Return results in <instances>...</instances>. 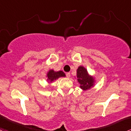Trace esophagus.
Masks as SVG:
<instances>
[{
  "mask_svg": "<svg viewBox=\"0 0 131 131\" xmlns=\"http://www.w3.org/2000/svg\"><path fill=\"white\" fill-rule=\"evenodd\" d=\"M66 76H67V77H68V78H70V73H66Z\"/></svg>",
  "mask_w": 131,
  "mask_h": 131,
  "instance_id": "obj_1",
  "label": "esophagus"
}]
</instances>
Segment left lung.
I'll return each mask as SVG.
<instances>
[{
	"instance_id": "obj_1",
	"label": "left lung",
	"mask_w": 131,
	"mask_h": 131,
	"mask_svg": "<svg viewBox=\"0 0 131 131\" xmlns=\"http://www.w3.org/2000/svg\"><path fill=\"white\" fill-rule=\"evenodd\" d=\"M78 82L80 83V87L86 90L90 89L93 85V78L89 76L87 71L83 67H79L77 71Z\"/></svg>"
}]
</instances>
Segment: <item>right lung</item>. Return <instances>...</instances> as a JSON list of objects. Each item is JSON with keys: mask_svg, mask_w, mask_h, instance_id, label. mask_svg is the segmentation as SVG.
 <instances>
[{"mask_svg": "<svg viewBox=\"0 0 131 131\" xmlns=\"http://www.w3.org/2000/svg\"><path fill=\"white\" fill-rule=\"evenodd\" d=\"M48 77V80L51 82L55 80L58 79L59 77H65V74L62 71H59L58 72H55L53 70L49 71V72L47 74Z\"/></svg>", "mask_w": 131, "mask_h": 131, "instance_id": "add662e5", "label": "right lung"}]
</instances>
